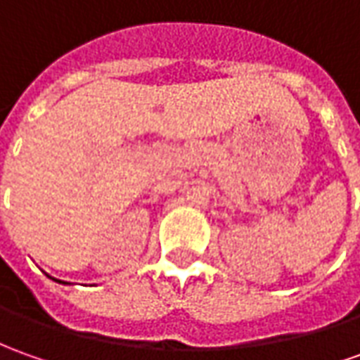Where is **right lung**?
<instances>
[{
  "label": "right lung",
  "instance_id": "right-lung-1",
  "mask_svg": "<svg viewBox=\"0 0 360 360\" xmlns=\"http://www.w3.org/2000/svg\"><path fill=\"white\" fill-rule=\"evenodd\" d=\"M46 276H49V274H46ZM49 278H51V276H49ZM51 280H55V282L57 283H65V285H67L68 282H63V280H57V278H51Z\"/></svg>",
  "mask_w": 360,
  "mask_h": 360
}]
</instances>
